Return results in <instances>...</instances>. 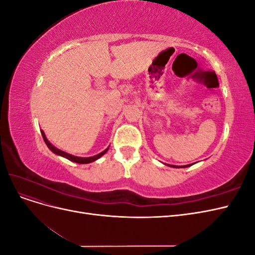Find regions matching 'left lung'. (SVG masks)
<instances>
[{"mask_svg": "<svg viewBox=\"0 0 255 255\" xmlns=\"http://www.w3.org/2000/svg\"><path fill=\"white\" fill-rule=\"evenodd\" d=\"M192 165V164H191ZM191 165H186V166H180L181 168H185V167H189V166H191ZM168 166H170V167H173V168H180L179 166H174V165H168Z\"/></svg>", "mask_w": 255, "mask_h": 255, "instance_id": "8db88e82", "label": "left lung"}]
</instances>
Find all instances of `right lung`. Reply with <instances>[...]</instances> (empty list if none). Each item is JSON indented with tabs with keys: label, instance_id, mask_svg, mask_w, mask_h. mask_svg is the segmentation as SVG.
Returning <instances> with one entry per match:
<instances>
[{
	"label": "right lung",
	"instance_id": "obj_1",
	"mask_svg": "<svg viewBox=\"0 0 255 255\" xmlns=\"http://www.w3.org/2000/svg\"><path fill=\"white\" fill-rule=\"evenodd\" d=\"M41 135H42V138H43V140H44L45 144L48 145V148H49L53 153H55V154H57V155L63 156V157H65V158H67V159H69V160H71V161H74V163H78V164H89V163H92V161H95V160H97L98 158L101 157L102 155H104V154L107 152V150H109V148H107V149H105L103 152L97 154V155H95V156H90V157H79V156L71 155V154H68V153H66V152H64V151H61V150L55 148V146H54V145L48 140V138L45 137V134H44V132H43L42 129H41Z\"/></svg>",
	"mask_w": 255,
	"mask_h": 255
}]
</instances>
